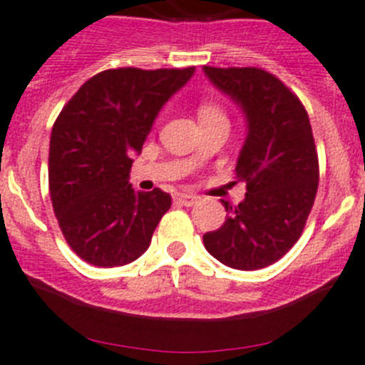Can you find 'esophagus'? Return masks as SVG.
<instances>
[{
	"label": "esophagus",
	"mask_w": 365,
	"mask_h": 365,
	"mask_svg": "<svg viewBox=\"0 0 365 365\" xmlns=\"http://www.w3.org/2000/svg\"><path fill=\"white\" fill-rule=\"evenodd\" d=\"M176 202L180 203V205H185V207H192L194 203L198 202V196H192V194H187V192H178L175 196Z\"/></svg>",
	"instance_id": "34e87169"
}]
</instances>
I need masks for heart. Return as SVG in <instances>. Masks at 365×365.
Returning a JSON list of instances; mask_svg holds the SVG:
<instances>
[{
    "mask_svg": "<svg viewBox=\"0 0 365 365\" xmlns=\"http://www.w3.org/2000/svg\"><path fill=\"white\" fill-rule=\"evenodd\" d=\"M198 115L200 118H202V117H212V115H223V113H221V110L214 104V102H202V104H200Z\"/></svg>",
    "mask_w": 365,
    "mask_h": 365,
    "instance_id": "b5f03b06",
    "label": "heart"
}]
</instances>
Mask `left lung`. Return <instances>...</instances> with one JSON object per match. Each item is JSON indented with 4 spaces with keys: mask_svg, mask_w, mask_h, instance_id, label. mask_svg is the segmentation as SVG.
<instances>
[{
    "mask_svg": "<svg viewBox=\"0 0 365 365\" xmlns=\"http://www.w3.org/2000/svg\"><path fill=\"white\" fill-rule=\"evenodd\" d=\"M210 83L229 95L247 118L236 163L247 196L203 245L220 263L257 270L275 263L301 237L319 187V158L308 113L297 95L261 68L203 66Z\"/></svg>",
    "mask_w": 365,
    "mask_h": 365,
    "instance_id": "8db88e82",
    "label": "left lung"
}]
</instances>
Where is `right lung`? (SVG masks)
<instances>
[{
  "mask_svg": "<svg viewBox=\"0 0 365 365\" xmlns=\"http://www.w3.org/2000/svg\"><path fill=\"white\" fill-rule=\"evenodd\" d=\"M196 68H117L93 75L68 101L50 136L53 212L71 250L93 267H122L149 248L171 207L163 190L136 192L133 155L156 115Z\"/></svg>",
  "mask_w": 365,
  "mask_h": 365,
  "instance_id": "right-lung-1",
  "label": "right lung"
}]
</instances>
